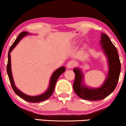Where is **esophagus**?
<instances>
[{
    "mask_svg": "<svg viewBox=\"0 0 126 126\" xmlns=\"http://www.w3.org/2000/svg\"><path fill=\"white\" fill-rule=\"evenodd\" d=\"M74 65H75V62H74V61H69V62L67 63L66 66L68 69H71L74 66Z\"/></svg>",
    "mask_w": 126,
    "mask_h": 126,
    "instance_id": "obj_1",
    "label": "esophagus"
}]
</instances>
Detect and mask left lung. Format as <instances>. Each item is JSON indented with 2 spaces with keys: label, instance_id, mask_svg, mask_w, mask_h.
<instances>
[{
  "label": "left lung",
  "instance_id": "obj_1",
  "mask_svg": "<svg viewBox=\"0 0 126 126\" xmlns=\"http://www.w3.org/2000/svg\"><path fill=\"white\" fill-rule=\"evenodd\" d=\"M102 49L108 59V72L104 83L97 88L87 87L84 80V74L80 67H75V80L73 88L75 94L81 98L89 101L101 100L109 96L117 85L121 71L118 51L109 37L104 33H101L100 40Z\"/></svg>",
  "mask_w": 126,
  "mask_h": 126
}]
</instances>
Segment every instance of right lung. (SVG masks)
I'll use <instances>...</instances> for the list:
<instances>
[{"instance_id": "obj_1", "label": "right lung", "mask_w": 126, "mask_h": 126, "mask_svg": "<svg viewBox=\"0 0 126 126\" xmlns=\"http://www.w3.org/2000/svg\"><path fill=\"white\" fill-rule=\"evenodd\" d=\"M31 35V34H30V33L27 31L22 32L18 35L16 40H15V42L13 43V44L10 47V50H9L8 52V60L7 67H6V71H7V74L8 75L9 80H10L12 88H13L14 92H15L18 96H20L21 98L24 100L25 101H26L28 102H31V103H40V102H42L45 101V100H47V99H48L49 98H50V96L52 95L54 91V89H55V84H56L57 81L59 77L65 71L66 68L65 67L62 66L59 67V68L57 69V70H55V71L53 72V74L51 77V79H50L49 86L47 87V89H46L45 92L44 93L42 94L36 95V96H30V95L25 94L23 93L22 91H20L17 87L16 86L14 80H13V75H12L11 72V64L10 53L12 51H13V49L16 47V46L18 44V42L22 39V38H23L24 37L26 36V35Z\"/></svg>"}]
</instances>
